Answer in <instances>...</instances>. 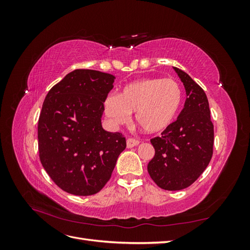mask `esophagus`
Wrapping results in <instances>:
<instances>
[{
	"mask_svg": "<svg viewBox=\"0 0 250 250\" xmlns=\"http://www.w3.org/2000/svg\"><path fill=\"white\" fill-rule=\"evenodd\" d=\"M126 143H127V147H128V148L135 147V146H138L139 144H140V142H139L138 140H134V139H132V138L127 139Z\"/></svg>",
	"mask_w": 250,
	"mask_h": 250,
	"instance_id": "esophagus-1",
	"label": "esophagus"
}]
</instances>
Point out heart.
Instances as JSON below:
<instances>
[{"mask_svg": "<svg viewBox=\"0 0 250 250\" xmlns=\"http://www.w3.org/2000/svg\"><path fill=\"white\" fill-rule=\"evenodd\" d=\"M183 101V88L176 80L143 78L125 85L118 96H108L104 108L117 124L126 122L134 112L135 121L144 129L158 132L173 123Z\"/></svg>", "mask_w": 250, "mask_h": 250, "instance_id": "1", "label": "heart"}]
</instances>
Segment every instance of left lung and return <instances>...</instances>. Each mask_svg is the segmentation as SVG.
Wrapping results in <instances>:
<instances>
[{
  "instance_id": "left-lung-1",
  "label": "left lung",
  "mask_w": 250,
  "mask_h": 250,
  "mask_svg": "<svg viewBox=\"0 0 250 250\" xmlns=\"http://www.w3.org/2000/svg\"><path fill=\"white\" fill-rule=\"evenodd\" d=\"M183 81L187 99L175 122L151 139L155 154L148 173L164 190L178 191L194 184L213 156L214 125L206 93L188 75L174 66Z\"/></svg>"
}]
</instances>
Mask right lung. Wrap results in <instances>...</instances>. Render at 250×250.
I'll return each instance as SVG.
<instances>
[{"instance_id": "obj_1", "label": "right lung", "mask_w": 250, "mask_h": 250, "mask_svg": "<svg viewBox=\"0 0 250 250\" xmlns=\"http://www.w3.org/2000/svg\"><path fill=\"white\" fill-rule=\"evenodd\" d=\"M113 81L107 73L75 70L43 101L37 128L41 163L66 193L89 196L101 191L126 148L122 133L105 131L101 125Z\"/></svg>"}]
</instances>
